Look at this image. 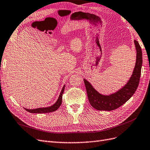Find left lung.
Segmentation results:
<instances>
[{"instance_id":"left-lung-1","label":"left lung","mask_w":150,"mask_h":150,"mask_svg":"<svg viewBox=\"0 0 150 150\" xmlns=\"http://www.w3.org/2000/svg\"><path fill=\"white\" fill-rule=\"evenodd\" d=\"M136 48V62L130 80L125 86L115 93L105 96L97 92L90 83L84 79L88 100L91 106L98 110L110 111L120 107L134 95L139 85L141 67H142V50L138 42L134 40Z\"/></svg>"}]
</instances>
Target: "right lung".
Masks as SVG:
<instances>
[{
  "label": "right lung",
  "instance_id": "right-lung-1",
  "mask_svg": "<svg viewBox=\"0 0 150 150\" xmlns=\"http://www.w3.org/2000/svg\"><path fill=\"white\" fill-rule=\"evenodd\" d=\"M64 88H65V86H64L62 90L61 91V93H60V94L59 95V97L57 101V102H55V103H54L53 105H52L51 107H46V108H36V109H26V108H25V110L28 112H30V113H34V114H43V113H49V112H54V111L57 110L60 107V105L62 104V95L64 93Z\"/></svg>",
  "mask_w": 150,
  "mask_h": 150
}]
</instances>
